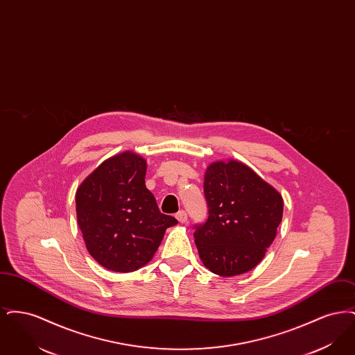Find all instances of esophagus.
<instances>
[{
	"label": "esophagus",
	"instance_id": "obj_1",
	"mask_svg": "<svg viewBox=\"0 0 355 355\" xmlns=\"http://www.w3.org/2000/svg\"><path fill=\"white\" fill-rule=\"evenodd\" d=\"M175 218L178 220L180 223H185L186 220H187V214H186V211L181 210V211H178V213L175 214Z\"/></svg>",
	"mask_w": 355,
	"mask_h": 355
}]
</instances>
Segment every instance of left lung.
I'll list each match as a JSON object with an SVG mask.
<instances>
[{"label":"left lung","instance_id":"left-lung-1","mask_svg":"<svg viewBox=\"0 0 355 355\" xmlns=\"http://www.w3.org/2000/svg\"><path fill=\"white\" fill-rule=\"evenodd\" d=\"M203 193L209 217L194 226L203 265L222 277L252 270L277 236L284 214L282 196L234 159L209 165Z\"/></svg>","mask_w":355,"mask_h":355}]
</instances>
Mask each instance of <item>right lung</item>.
I'll return each mask as SVG.
<instances>
[{
	"label": "right lung",
	"instance_id": "1",
	"mask_svg": "<svg viewBox=\"0 0 355 355\" xmlns=\"http://www.w3.org/2000/svg\"><path fill=\"white\" fill-rule=\"evenodd\" d=\"M145 174L146 161L123 152L103 161L77 189V220L86 249L107 270L145 266L166 229L178 222L159 211Z\"/></svg>",
	"mask_w": 355,
	"mask_h": 355
}]
</instances>
